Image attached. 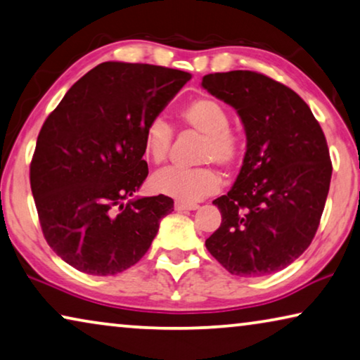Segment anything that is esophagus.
Listing matches in <instances>:
<instances>
[{
  "mask_svg": "<svg viewBox=\"0 0 360 360\" xmlns=\"http://www.w3.org/2000/svg\"><path fill=\"white\" fill-rule=\"evenodd\" d=\"M198 205L197 203H184V202H176L174 203V210L182 212V210H197Z\"/></svg>",
  "mask_w": 360,
  "mask_h": 360,
  "instance_id": "1",
  "label": "esophagus"
}]
</instances>
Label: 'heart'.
<instances>
[{
    "mask_svg": "<svg viewBox=\"0 0 360 360\" xmlns=\"http://www.w3.org/2000/svg\"><path fill=\"white\" fill-rule=\"evenodd\" d=\"M181 126L202 134L198 147V162H214L223 168H234L244 155V137L238 129L229 126V111L218 100L210 96H197L187 101L178 111ZM173 143V127L162 117L150 121L142 137L146 158L162 165L168 158ZM219 176L210 166L198 168H176L169 166L158 171L152 178V187L160 194L176 198L178 202L194 203L212 195L219 187Z\"/></svg>",
    "mask_w": 360,
    "mask_h": 360,
    "instance_id": "b5f03b06",
    "label": "heart"
}]
</instances>
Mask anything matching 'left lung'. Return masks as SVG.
Masks as SVG:
<instances>
[{"mask_svg": "<svg viewBox=\"0 0 360 360\" xmlns=\"http://www.w3.org/2000/svg\"><path fill=\"white\" fill-rule=\"evenodd\" d=\"M202 87L238 111L248 137L238 179L213 200L221 224L207 249L231 275L280 271L319 229L333 171L325 134L309 105L265 74H207Z\"/></svg>", "mask_w": 360, "mask_h": 360, "instance_id": "obj_1", "label": "left lung"}]
</instances>
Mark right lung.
I'll return each instance as SVG.
<instances>
[{
  "instance_id": "add662e5",
  "label": "right lung",
  "mask_w": 360,
  "mask_h": 360,
  "mask_svg": "<svg viewBox=\"0 0 360 360\" xmlns=\"http://www.w3.org/2000/svg\"><path fill=\"white\" fill-rule=\"evenodd\" d=\"M191 74L108 61L80 77L40 129L30 187L43 236L76 270L111 276L136 265L173 210L132 197L148 174L142 137Z\"/></svg>"
}]
</instances>
